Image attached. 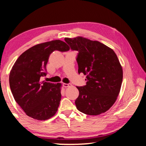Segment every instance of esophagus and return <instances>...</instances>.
Wrapping results in <instances>:
<instances>
[{
  "label": "esophagus",
  "mask_w": 146,
  "mask_h": 146,
  "mask_svg": "<svg viewBox=\"0 0 146 146\" xmlns=\"http://www.w3.org/2000/svg\"><path fill=\"white\" fill-rule=\"evenodd\" d=\"M71 84H66V83H64L63 84V86L64 88H68L70 87V86H71Z\"/></svg>",
  "instance_id": "obj_1"
}]
</instances>
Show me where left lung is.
I'll return each mask as SVG.
<instances>
[{"label":"left lung","instance_id":"1","mask_svg":"<svg viewBox=\"0 0 146 146\" xmlns=\"http://www.w3.org/2000/svg\"><path fill=\"white\" fill-rule=\"evenodd\" d=\"M64 40L71 50L78 51V72L86 75V85L76 87V108L88 115L105 113L115 102L122 85V68L117 55L98 41L81 36Z\"/></svg>","mask_w":146,"mask_h":146}]
</instances>
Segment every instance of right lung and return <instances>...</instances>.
I'll use <instances>...</instances> for the list:
<instances>
[{
	"label": "right lung",
	"mask_w": 146,
	"mask_h": 146,
	"mask_svg": "<svg viewBox=\"0 0 146 146\" xmlns=\"http://www.w3.org/2000/svg\"><path fill=\"white\" fill-rule=\"evenodd\" d=\"M69 50V46L62 40L47 42L24 51L14 64L9 74V86L15 100L29 117L45 120L57 111L61 84L42 82L40 79L47 75L50 54Z\"/></svg>",
	"instance_id": "add662e5"
}]
</instances>
